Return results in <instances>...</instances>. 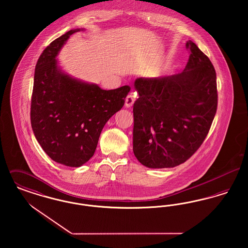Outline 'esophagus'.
I'll list each match as a JSON object with an SVG mask.
<instances>
[{
    "instance_id": "esophagus-1",
    "label": "esophagus",
    "mask_w": 248,
    "mask_h": 248,
    "mask_svg": "<svg viewBox=\"0 0 248 248\" xmlns=\"http://www.w3.org/2000/svg\"><path fill=\"white\" fill-rule=\"evenodd\" d=\"M134 102H135V94L130 93V94H128V95L126 96V98H125V107L130 108V107L133 106Z\"/></svg>"
}]
</instances>
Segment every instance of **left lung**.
Segmentation results:
<instances>
[{
	"label": "left lung",
	"mask_w": 248,
	"mask_h": 248,
	"mask_svg": "<svg viewBox=\"0 0 248 248\" xmlns=\"http://www.w3.org/2000/svg\"><path fill=\"white\" fill-rule=\"evenodd\" d=\"M184 71L139 78L135 88L133 151L142 165L171 168L185 163L205 140L217 108L212 62L191 41Z\"/></svg>",
	"instance_id": "obj_1"
}]
</instances>
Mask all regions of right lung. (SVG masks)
Segmentation results:
<instances>
[{
  "instance_id": "right-lung-1",
  "label": "right lung",
  "mask_w": 248,
  "mask_h": 248,
  "mask_svg": "<svg viewBox=\"0 0 248 248\" xmlns=\"http://www.w3.org/2000/svg\"><path fill=\"white\" fill-rule=\"evenodd\" d=\"M71 30L53 41L36 64L31 123L46 154L61 165L79 167L94 155L108 120L124 105L130 91L124 85L103 90L64 74L56 57Z\"/></svg>"
}]
</instances>
